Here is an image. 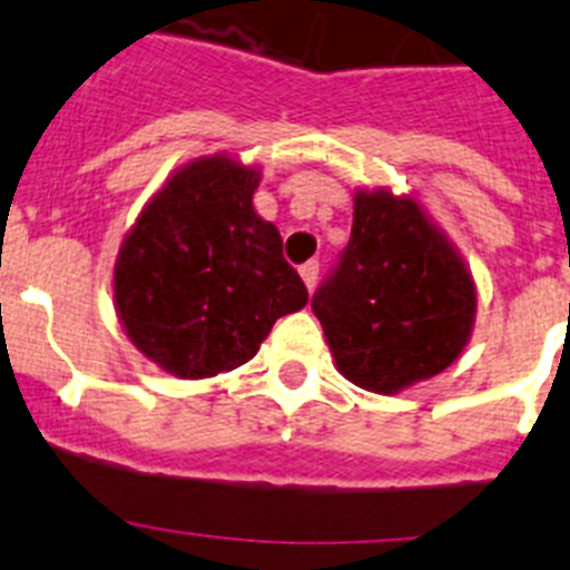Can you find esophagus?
Returning <instances> with one entry per match:
<instances>
[{
    "instance_id": "1",
    "label": "esophagus",
    "mask_w": 570,
    "mask_h": 570,
    "mask_svg": "<svg viewBox=\"0 0 570 570\" xmlns=\"http://www.w3.org/2000/svg\"><path fill=\"white\" fill-rule=\"evenodd\" d=\"M299 276H302V282H305V288L314 291L316 279H320V262H316V259L305 262V265L299 268Z\"/></svg>"
}]
</instances>
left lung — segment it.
I'll return each mask as SVG.
<instances>
[{
    "mask_svg": "<svg viewBox=\"0 0 570 570\" xmlns=\"http://www.w3.org/2000/svg\"><path fill=\"white\" fill-rule=\"evenodd\" d=\"M311 308L340 374L391 396L460 360L476 285L414 194L360 188L347 248Z\"/></svg>",
    "mask_w": 570,
    "mask_h": 570,
    "instance_id": "left-lung-1",
    "label": "left lung"
}]
</instances>
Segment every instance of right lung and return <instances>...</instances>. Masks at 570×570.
I'll return each instance as SVG.
<instances>
[{"mask_svg":"<svg viewBox=\"0 0 570 570\" xmlns=\"http://www.w3.org/2000/svg\"><path fill=\"white\" fill-rule=\"evenodd\" d=\"M262 170L228 154L196 156L163 183L114 262L125 334L156 367L208 380L254 360L274 322L308 291L254 210Z\"/></svg>","mask_w":570,"mask_h":570,"instance_id":"add662e5","label":"right lung"}]
</instances>
